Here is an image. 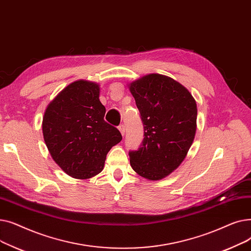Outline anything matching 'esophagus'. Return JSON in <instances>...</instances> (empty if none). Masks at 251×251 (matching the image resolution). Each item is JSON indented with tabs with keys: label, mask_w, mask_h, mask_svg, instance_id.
Returning <instances> with one entry per match:
<instances>
[{
	"label": "esophagus",
	"mask_w": 251,
	"mask_h": 251,
	"mask_svg": "<svg viewBox=\"0 0 251 251\" xmlns=\"http://www.w3.org/2000/svg\"><path fill=\"white\" fill-rule=\"evenodd\" d=\"M118 129H119V131H120L122 135H124V134H125V126H124L123 124H121L120 126H119V127H118Z\"/></svg>",
	"instance_id": "34e87169"
}]
</instances>
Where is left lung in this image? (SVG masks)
<instances>
[{
	"mask_svg": "<svg viewBox=\"0 0 251 251\" xmlns=\"http://www.w3.org/2000/svg\"><path fill=\"white\" fill-rule=\"evenodd\" d=\"M144 128L130 165L148 180H161L185 159L196 132L197 105L189 90L173 78L149 74L129 84Z\"/></svg>",
	"mask_w": 251,
	"mask_h": 251,
	"instance_id": "obj_1",
	"label": "left lung"
}]
</instances>
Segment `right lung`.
Returning a JSON list of instances; mask_svg holds the SVG:
<instances>
[{"mask_svg":"<svg viewBox=\"0 0 251 251\" xmlns=\"http://www.w3.org/2000/svg\"><path fill=\"white\" fill-rule=\"evenodd\" d=\"M100 85L77 80L61 90L45 111L43 134L52 160L75 179L100 173L109 151L122 140L116 127L103 120Z\"/></svg>","mask_w":251,"mask_h":251,"instance_id":"obj_1","label":"right lung"}]
</instances>
